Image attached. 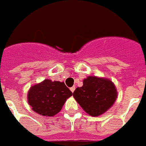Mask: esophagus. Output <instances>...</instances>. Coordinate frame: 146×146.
Segmentation results:
<instances>
[{
  "label": "esophagus",
  "mask_w": 146,
  "mask_h": 146,
  "mask_svg": "<svg viewBox=\"0 0 146 146\" xmlns=\"http://www.w3.org/2000/svg\"><path fill=\"white\" fill-rule=\"evenodd\" d=\"M70 90H71L72 92H74V91L75 90V87H74V86H72V87L70 88Z\"/></svg>",
  "instance_id": "obj_1"
}]
</instances>
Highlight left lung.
Returning <instances> with one entry per match:
<instances>
[{
  "label": "left lung",
  "mask_w": 146,
  "mask_h": 146,
  "mask_svg": "<svg viewBox=\"0 0 146 146\" xmlns=\"http://www.w3.org/2000/svg\"><path fill=\"white\" fill-rule=\"evenodd\" d=\"M73 96L87 113L97 117L113 104L117 89L109 79L89 76L83 80V86L75 89Z\"/></svg>",
  "instance_id": "left-lung-1"
}]
</instances>
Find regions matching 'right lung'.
<instances>
[{"label":"right lung","instance_id":"add662e5","mask_svg":"<svg viewBox=\"0 0 146 146\" xmlns=\"http://www.w3.org/2000/svg\"><path fill=\"white\" fill-rule=\"evenodd\" d=\"M72 92L64 82L45 79L32 86L28 93L29 104L40 115L52 116L60 112Z\"/></svg>","mask_w":146,"mask_h":146}]
</instances>
